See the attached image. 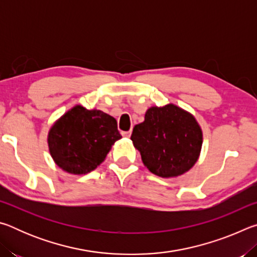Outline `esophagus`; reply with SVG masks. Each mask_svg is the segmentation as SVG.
Here are the masks:
<instances>
[{"instance_id":"1","label":"esophagus","mask_w":257,"mask_h":257,"mask_svg":"<svg viewBox=\"0 0 257 257\" xmlns=\"http://www.w3.org/2000/svg\"><path fill=\"white\" fill-rule=\"evenodd\" d=\"M130 133H132V132H122L121 134H122V136H124V137H129Z\"/></svg>"}]
</instances>
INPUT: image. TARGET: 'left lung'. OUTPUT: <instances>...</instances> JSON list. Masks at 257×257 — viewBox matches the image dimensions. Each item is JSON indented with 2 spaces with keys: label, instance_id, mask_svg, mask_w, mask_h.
I'll list each match as a JSON object with an SVG mask.
<instances>
[{
  "label": "left lung",
  "instance_id": "8db88e82",
  "mask_svg": "<svg viewBox=\"0 0 257 257\" xmlns=\"http://www.w3.org/2000/svg\"><path fill=\"white\" fill-rule=\"evenodd\" d=\"M132 141L152 173L171 178L184 175L196 163L203 135L190 113L168 104L146 111L144 122L134 127Z\"/></svg>",
  "mask_w": 257,
  "mask_h": 257
}]
</instances>
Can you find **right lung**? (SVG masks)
Wrapping results in <instances>:
<instances>
[{"instance_id": "right-lung-1", "label": "right lung", "mask_w": 257, "mask_h": 257, "mask_svg": "<svg viewBox=\"0 0 257 257\" xmlns=\"http://www.w3.org/2000/svg\"><path fill=\"white\" fill-rule=\"evenodd\" d=\"M120 138L113 116L76 105L52 125L47 142L52 158L62 170L85 175L103 162Z\"/></svg>"}]
</instances>
